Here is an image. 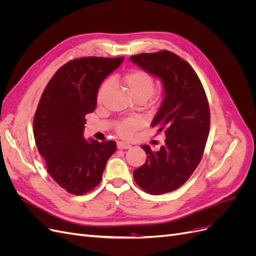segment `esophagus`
Returning <instances> with one entry per match:
<instances>
[{"label": "esophagus", "mask_w": 256, "mask_h": 256, "mask_svg": "<svg viewBox=\"0 0 256 256\" xmlns=\"http://www.w3.org/2000/svg\"><path fill=\"white\" fill-rule=\"evenodd\" d=\"M131 147L130 143L127 142H118V150H128Z\"/></svg>", "instance_id": "34e87169"}]
</instances>
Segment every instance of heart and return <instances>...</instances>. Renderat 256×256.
<instances>
[{
    "mask_svg": "<svg viewBox=\"0 0 256 256\" xmlns=\"http://www.w3.org/2000/svg\"><path fill=\"white\" fill-rule=\"evenodd\" d=\"M125 83L126 86L129 90V92L136 99L138 98H147L152 92L154 90V79L145 70L142 69H134V70L128 72L125 76ZM111 88V81L106 80L104 81L102 86H100L98 94H97V100L98 102H102L104 97L106 96ZM141 126V122L136 118H130L126 120H122L116 125V131L122 136H130L134 131Z\"/></svg>",
    "mask_w": 256,
    "mask_h": 256,
    "instance_id": "obj_1",
    "label": "heart"
}]
</instances>
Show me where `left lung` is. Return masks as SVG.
I'll return each mask as SVG.
<instances>
[{
  "label": "left lung",
  "mask_w": 256,
  "mask_h": 256,
  "mask_svg": "<svg viewBox=\"0 0 256 256\" xmlns=\"http://www.w3.org/2000/svg\"><path fill=\"white\" fill-rule=\"evenodd\" d=\"M130 60L157 76L164 100L152 122L166 134L157 152L142 145L145 164L134 171L136 182L152 196L178 189L202 159L210 126V112L203 85L193 68L171 51L142 53Z\"/></svg>",
  "instance_id": "8db88e82"
}]
</instances>
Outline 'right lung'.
<instances>
[{
    "label": "right lung",
    "mask_w": 256,
    "mask_h": 256,
    "mask_svg": "<svg viewBox=\"0 0 256 256\" xmlns=\"http://www.w3.org/2000/svg\"><path fill=\"white\" fill-rule=\"evenodd\" d=\"M124 58H81L62 66L46 86L34 116V138L50 176L82 196L102 182L114 141L85 140L84 116L95 110L100 84Z\"/></svg>",
    "instance_id": "add662e5"
}]
</instances>
